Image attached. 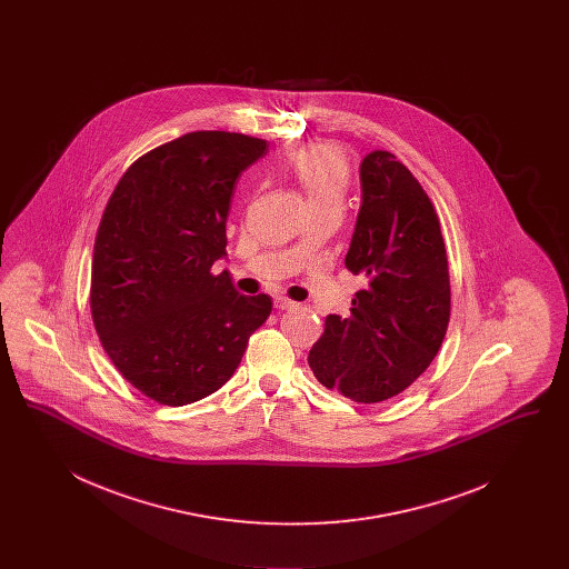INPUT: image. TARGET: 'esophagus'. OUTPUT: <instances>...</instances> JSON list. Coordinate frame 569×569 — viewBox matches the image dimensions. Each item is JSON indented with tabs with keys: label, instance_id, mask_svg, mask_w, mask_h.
Instances as JSON below:
<instances>
[{
	"label": "esophagus",
	"instance_id": "1",
	"mask_svg": "<svg viewBox=\"0 0 569 569\" xmlns=\"http://www.w3.org/2000/svg\"><path fill=\"white\" fill-rule=\"evenodd\" d=\"M274 307L283 311V309H295V307H298V305L295 302V300H290V298L274 297Z\"/></svg>",
	"mask_w": 569,
	"mask_h": 569
}]
</instances>
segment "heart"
Wrapping results in <instances>:
<instances>
[{"label":"heart","mask_w":569,"mask_h":569,"mask_svg":"<svg viewBox=\"0 0 569 569\" xmlns=\"http://www.w3.org/2000/svg\"><path fill=\"white\" fill-rule=\"evenodd\" d=\"M288 168L307 193L309 207H322L343 200L350 183V163L346 153L328 142L307 144L288 158Z\"/></svg>","instance_id":"b5f03b06"}]
</instances>
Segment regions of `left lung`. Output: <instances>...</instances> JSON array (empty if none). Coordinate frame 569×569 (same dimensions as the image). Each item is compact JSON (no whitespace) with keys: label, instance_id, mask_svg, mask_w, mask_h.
Instances as JSON below:
<instances>
[{"label":"left lung","instance_id":"8db88e82","mask_svg":"<svg viewBox=\"0 0 569 569\" xmlns=\"http://www.w3.org/2000/svg\"><path fill=\"white\" fill-rule=\"evenodd\" d=\"M360 190L346 267L367 286L348 318H326L307 360L326 388L379 403L433 362L450 322V277L433 204L403 163L371 151L360 163Z\"/></svg>","mask_w":569,"mask_h":569}]
</instances>
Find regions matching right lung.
I'll return each instance as SVG.
<instances>
[{
	"label": "right lung",
	"instance_id": "obj_1",
	"mask_svg": "<svg viewBox=\"0 0 569 569\" xmlns=\"http://www.w3.org/2000/svg\"><path fill=\"white\" fill-rule=\"evenodd\" d=\"M267 147L237 132L181 136L138 158L104 209L93 326L119 373L162 406L219 390L271 316V297H244L228 271L211 272L226 256L234 183Z\"/></svg>",
	"mask_w": 569,
	"mask_h": 569
}]
</instances>
